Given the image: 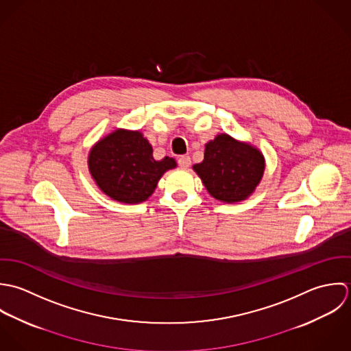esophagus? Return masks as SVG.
<instances>
[{
    "mask_svg": "<svg viewBox=\"0 0 351 351\" xmlns=\"http://www.w3.org/2000/svg\"><path fill=\"white\" fill-rule=\"evenodd\" d=\"M178 162H179L180 168H189L191 165V158H190V156H180Z\"/></svg>",
    "mask_w": 351,
    "mask_h": 351,
    "instance_id": "obj_1",
    "label": "esophagus"
}]
</instances>
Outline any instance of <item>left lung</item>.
Returning a JSON list of instances; mask_svg holds the SVG:
<instances>
[{
    "label": "left lung",
    "mask_w": 351,
    "mask_h": 351,
    "mask_svg": "<svg viewBox=\"0 0 351 351\" xmlns=\"http://www.w3.org/2000/svg\"><path fill=\"white\" fill-rule=\"evenodd\" d=\"M193 169L213 198L237 204L255 193L265 175L266 160L256 146L221 133L205 145V158Z\"/></svg>",
    "instance_id": "left-lung-1"
}]
</instances>
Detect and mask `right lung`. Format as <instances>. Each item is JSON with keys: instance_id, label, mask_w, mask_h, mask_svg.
Here are the masks:
<instances>
[{"instance_id": "right-lung-1", "label": "right lung", "mask_w": 351, "mask_h": 351, "mask_svg": "<svg viewBox=\"0 0 351 351\" xmlns=\"http://www.w3.org/2000/svg\"><path fill=\"white\" fill-rule=\"evenodd\" d=\"M176 165L168 156L154 160L153 147L140 130L117 129L97 141L88 154V169L99 190L126 205L145 202L161 176Z\"/></svg>"}]
</instances>
